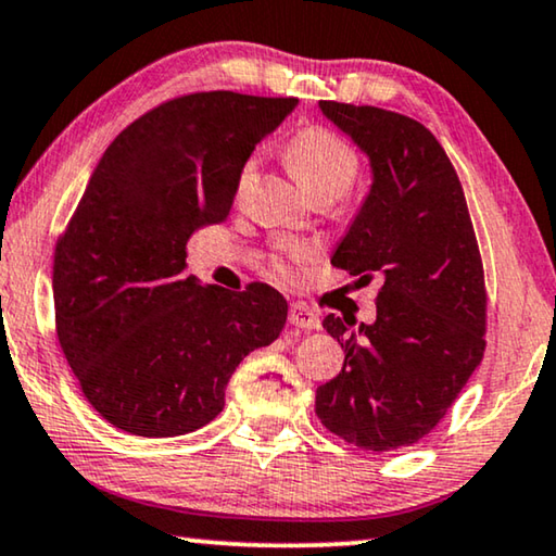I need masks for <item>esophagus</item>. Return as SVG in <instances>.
Returning a JSON list of instances; mask_svg holds the SVG:
<instances>
[{
  "label": "esophagus",
  "instance_id": "34e87169",
  "mask_svg": "<svg viewBox=\"0 0 556 556\" xmlns=\"http://www.w3.org/2000/svg\"><path fill=\"white\" fill-rule=\"evenodd\" d=\"M289 325L296 329H319V317L306 304H292L289 306Z\"/></svg>",
  "mask_w": 556,
  "mask_h": 556
}]
</instances>
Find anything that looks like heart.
<instances>
[{
	"label": "heart",
	"mask_w": 556,
	"mask_h": 556,
	"mask_svg": "<svg viewBox=\"0 0 556 556\" xmlns=\"http://www.w3.org/2000/svg\"><path fill=\"white\" fill-rule=\"evenodd\" d=\"M287 162L296 181L312 197H342L354 185L359 174V154L342 135L327 127H306L287 142ZM254 160H247L239 169L237 189L250 185L254 177ZM289 256L302 260L306 256L304 247H289ZM279 271H285V264H277Z\"/></svg>",
	"instance_id": "heart-1"
}]
</instances>
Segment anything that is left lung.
Listing matches in <instances>:
<instances>
[{
    "label": "left lung",
    "instance_id": "left-lung-1",
    "mask_svg": "<svg viewBox=\"0 0 556 556\" xmlns=\"http://www.w3.org/2000/svg\"><path fill=\"white\" fill-rule=\"evenodd\" d=\"M319 110L371 167L331 264L382 287L371 325L321 321L344 367L317 389V417L359 450L392 452L432 432L484 357L482 256L457 172L425 124L379 106Z\"/></svg>",
    "mask_w": 556,
    "mask_h": 556
}]
</instances>
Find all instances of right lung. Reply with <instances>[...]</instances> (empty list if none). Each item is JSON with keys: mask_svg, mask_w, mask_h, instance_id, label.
Returning a JSON list of instances; mask_svg holds the SVG:
<instances>
[{"mask_svg": "<svg viewBox=\"0 0 556 556\" xmlns=\"http://www.w3.org/2000/svg\"><path fill=\"white\" fill-rule=\"evenodd\" d=\"M294 97L197 92L131 122L89 177L54 250L56 337L89 404L122 432L210 425L247 354L287 321L269 285L244 292L185 277L187 242L227 219L254 147Z\"/></svg>", "mask_w": 556, "mask_h": 556, "instance_id": "add662e5", "label": "right lung"}]
</instances>
